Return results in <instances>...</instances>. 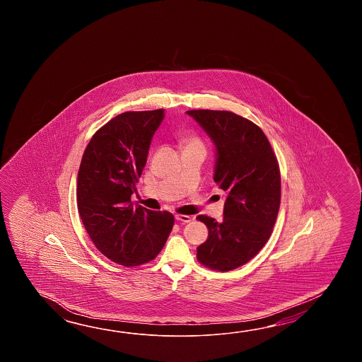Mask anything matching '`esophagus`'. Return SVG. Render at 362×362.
<instances>
[{
	"mask_svg": "<svg viewBox=\"0 0 362 362\" xmlns=\"http://www.w3.org/2000/svg\"><path fill=\"white\" fill-rule=\"evenodd\" d=\"M176 220L180 221V223H187L192 221V218L190 216L187 215H176Z\"/></svg>",
	"mask_w": 362,
	"mask_h": 362,
	"instance_id": "34e87169",
	"label": "esophagus"
}]
</instances>
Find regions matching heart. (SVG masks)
I'll return each instance as SVG.
<instances>
[{
	"label": "heart",
	"mask_w": 362,
	"mask_h": 362,
	"mask_svg": "<svg viewBox=\"0 0 362 362\" xmlns=\"http://www.w3.org/2000/svg\"><path fill=\"white\" fill-rule=\"evenodd\" d=\"M181 144L184 145V148H194V147L204 148L202 139L195 134H186L181 139Z\"/></svg>",
	"instance_id": "obj_1"
}]
</instances>
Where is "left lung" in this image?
Returning <instances> with one entry per match:
<instances>
[{
    "label": "left lung",
    "mask_w": 362,
    "mask_h": 362,
    "mask_svg": "<svg viewBox=\"0 0 362 362\" xmlns=\"http://www.w3.org/2000/svg\"><path fill=\"white\" fill-rule=\"evenodd\" d=\"M215 142L216 184L226 192L223 223L199 215L208 238L197 248L198 262L229 272L245 265L272 235L281 204L277 156L264 132L230 111H186Z\"/></svg>",
    "instance_id": "1"
}]
</instances>
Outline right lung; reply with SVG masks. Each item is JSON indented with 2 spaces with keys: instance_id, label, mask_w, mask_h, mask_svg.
Returning a JSON list of instances; mask_svg holds the SVG:
<instances>
[{
  "instance_id": "1",
  "label": "right lung",
  "mask_w": 362,
  "mask_h": 362,
  "mask_svg": "<svg viewBox=\"0 0 362 362\" xmlns=\"http://www.w3.org/2000/svg\"><path fill=\"white\" fill-rule=\"evenodd\" d=\"M164 110L128 111L93 134L77 175V208L94 246L111 262L139 267L162 251L175 223L168 211L133 207Z\"/></svg>"
}]
</instances>
